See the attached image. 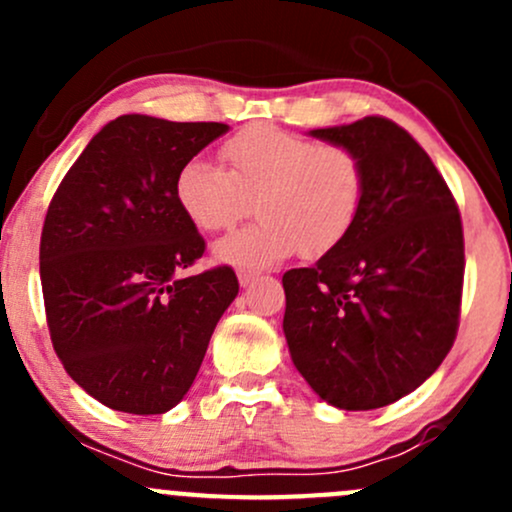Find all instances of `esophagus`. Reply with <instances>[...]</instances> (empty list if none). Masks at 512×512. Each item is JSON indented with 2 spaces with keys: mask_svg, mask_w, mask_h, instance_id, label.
<instances>
[{
  "mask_svg": "<svg viewBox=\"0 0 512 512\" xmlns=\"http://www.w3.org/2000/svg\"><path fill=\"white\" fill-rule=\"evenodd\" d=\"M257 276H260V274H257L255 269H238V281H240V286H250L252 281L257 279Z\"/></svg>",
  "mask_w": 512,
  "mask_h": 512,
  "instance_id": "34e87169",
  "label": "esophagus"
}]
</instances>
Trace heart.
Listing matches in <instances>:
<instances>
[{
  "instance_id": "b5f03b06",
  "label": "heart",
  "mask_w": 512,
  "mask_h": 512,
  "mask_svg": "<svg viewBox=\"0 0 512 512\" xmlns=\"http://www.w3.org/2000/svg\"><path fill=\"white\" fill-rule=\"evenodd\" d=\"M228 170L192 158L178 170L175 197L202 231H223L248 216L262 221L216 243V257L238 267H269L301 248L317 257L349 236L366 195V170L346 146L315 144L272 125L240 129L221 149Z\"/></svg>"
}]
</instances>
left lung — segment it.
Returning a JSON list of instances; mask_svg holds the SVG:
<instances>
[{"label": "left lung", "mask_w": 512, "mask_h": 512, "mask_svg": "<svg viewBox=\"0 0 512 512\" xmlns=\"http://www.w3.org/2000/svg\"><path fill=\"white\" fill-rule=\"evenodd\" d=\"M310 137L361 158L366 195L337 248L281 279L286 344L317 397L346 411L378 409L431 378L455 342L460 211L426 151L387 117Z\"/></svg>", "instance_id": "obj_1"}]
</instances>
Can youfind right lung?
<instances>
[{"mask_svg":"<svg viewBox=\"0 0 512 512\" xmlns=\"http://www.w3.org/2000/svg\"><path fill=\"white\" fill-rule=\"evenodd\" d=\"M223 122L120 115L64 175L40 236L50 339L69 378L125 414L187 395L216 322L238 296L231 267L185 276L204 238L175 197L178 170Z\"/></svg>","mask_w":512,"mask_h":512,"instance_id":"add662e5","label":"right lung"}]
</instances>
